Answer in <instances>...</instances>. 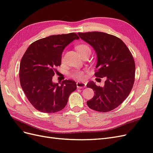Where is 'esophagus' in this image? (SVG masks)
Wrapping results in <instances>:
<instances>
[{
    "instance_id": "esophagus-1",
    "label": "esophagus",
    "mask_w": 153,
    "mask_h": 153,
    "mask_svg": "<svg viewBox=\"0 0 153 153\" xmlns=\"http://www.w3.org/2000/svg\"><path fill=\"white\" fill-rule=\"evenodd\" d=\"M86 87V83L84 82H77V87L78 88H85Z\"/></svg>"
}]
</instances>
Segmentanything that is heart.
Segmentation results:
<instances>
[{
  "instance_id": "obj_1",
  "label": "heart",
  "mask_w": 153,
  "mask_h": 153,
  "mask_svg": "<svg viewBox=\"0 0 153 153\" xmlns=\"http://www.w3.org/2000/svg\"><path fill=\"white\" fill-rule=\"evenodd\" d=\"M76 48L81 56L84 54L91 52V49L90 48V46L86 44H81L77 45L76 47ZM84 73L85 72L83 71H81L80 70H75L74 71L71 72L70 76L74 79L77 80H81L84 78Z\"/></svg>"
}]
</instances>
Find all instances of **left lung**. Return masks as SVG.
<instances>
[{
	"label": "left lung",
	"mask_w": 153,
	"mask_h": 153,
	"mask_svg": "<svg viewBox=\"0 0 153 153\" xmlns=\"http://www.w3.org/2000/svg\"><path fill=\"white\" fill-rule=\"evenodd\" d=\"M81 39L95 50L97 62L94 75L106 77L103 87L94 82L87 85L95 95L87 101L92 110L107 112L116 108L127 98L135 79V62L130 50L118 37L100 32L78 33Z\"/></svg>",
	"instance_id": "left-lung-1"
}]
</instances>
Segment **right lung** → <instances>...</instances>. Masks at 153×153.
I'll list each match as a JSON object with an SVG mask.
<instances>
[{
  "instance_id": "add662e5",
  "label": "right lung",
  "mask_w": 153,
  "mask_h": 153,
  "mask_svg": "<svg viewBox=\"0 0 153 153\" xmlns=\"http://www.w3.org/2000/svg\"><path fill=\"white\" fill-rule=\"evenodd\" d=\"M76 33L54 35L33 42L23 55L19 78L22 91L37 111L53 113L67 104L70 94L77 88L74 81L64 80L61 85L52 82L56 67L61 66L62 52L75 39Z\"/></svg>"
}]
</instances>
